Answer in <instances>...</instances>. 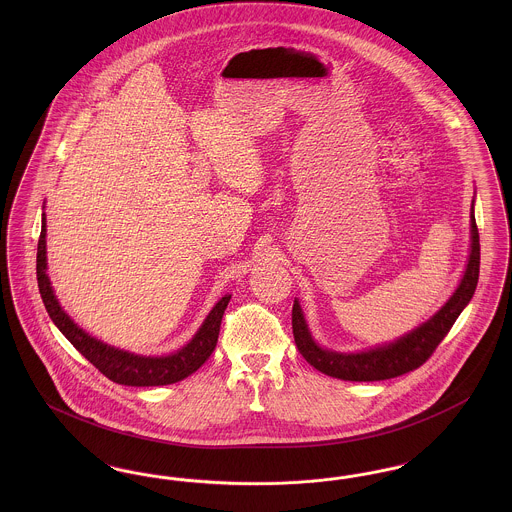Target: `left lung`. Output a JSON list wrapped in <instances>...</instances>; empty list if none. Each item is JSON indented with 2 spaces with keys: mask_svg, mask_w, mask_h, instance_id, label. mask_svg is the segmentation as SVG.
<instances>
[{
  "mask_svg": "<svg viewBox=\"0 0 512 512\" xmlns=\"http://www.w3.org/2000/svg\"><path fill=\"white\" fill-rule=\"evenodd\" d=\"M480 276V234L474 219V201L470 209V255L459 288L449 297V301L438 313L413 332L405 334L399 340L386 345L361 351V353H338L320 347L313 340L309 326L299 307V301H293L292 328L295 345L305 361L315 366L322 374L349 382H376L390 380L401 374H407L414 368L424 365L436 351L441 340L447 336L455 320L463 313L464 307L476 292Z\"/></svg>",
  "mask_w": 512,
  "mask_h": 512,
  "instance_id": "1",
  "label": "left lung"
}]
</instances>
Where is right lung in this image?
<instances>
[{"instance_id":"obj_1","label":"right lung","mask_w":512,"mask_h":512,"mask_svg":"<svg viewBox=\"0 0 512 512\" xmlns=\"http://www.w3.org/2000/svg\"><path fill=\"white\" fill-rule=\"evenodd\" d=\"M46 270H48L46 215H42V232H40L38 255H36V276H38V288H40V295L46 305L49 318L63 332V336L71 341L101 374H105L109 380L122 386H136V388L167 386L194 374L195 370L211 357V353L217 347L222 315L232 297V295H224L220 299L219 303L213 307V311L203 320L194 338L182 349L163 357H146V355H134L117 347H111L103 341L92 338L82 328H78L74 320H71V317L61 309L55 293L51 290V282Z\"/></svg>"}]
</instances>
